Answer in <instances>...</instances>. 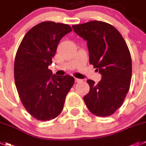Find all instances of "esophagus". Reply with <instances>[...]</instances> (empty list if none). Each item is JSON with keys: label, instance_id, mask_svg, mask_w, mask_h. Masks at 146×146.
Masks as SVG:
<instances>
[{"label": "esophagus", "instance_id": "34e87169", "mask_svg": "<svg viewBox=\"0 0 146 146\" xmlns=\"http://www.w3.org/2000/svg\"><path fill=\"white\" fill-rule=\"evenodd\" d=\"M74 80H75V83H80L82 81V80L78 79V78H74Z\"/></svg>", "mask_w": 146, "mask_h": 146}]
</instances>
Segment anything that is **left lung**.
<instances>
[{
	"mask_svg": "<svg viewBox=\"0 0 146 146\" xmlns=\"http://www.w3.org/2000/svg\"><path fill=\"white\" fill-rule=\"evenodd\" d=\"M72 29L87 41L89 63L102 74L98 84L87 80L90 90L84 102L94 115H111L123 105L130 88L132 67L128 46L117 29L106 22L90 21Z\"/></svg>",
	"mask_w": 146,
	"mask_h": 146,
	"instance_id": "8db88e82",
	"label": "left lung"
}]
</instances>
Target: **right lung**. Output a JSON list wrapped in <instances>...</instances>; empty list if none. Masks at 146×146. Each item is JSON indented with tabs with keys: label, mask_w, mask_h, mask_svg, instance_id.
<instances>
[{
	"label": "right lung",
	"mask_w": 146,
	"mask_h": 146,
	"mask_svg": "<svg viewBox=\"0 0 146 146\" xmlns=\"http://www.w3.org/2000/svg\"><path fill=\"white\" fill-rule=\"evenodd\" d=\"M72 32L68 25L44 21L25 35L16 53L14 75L21 103L35 119L46 121L61 113L74 85L70 75L52 74V63L60 39Z\"/></svg>",
	"instance_id": "1"
}]
</instances>
